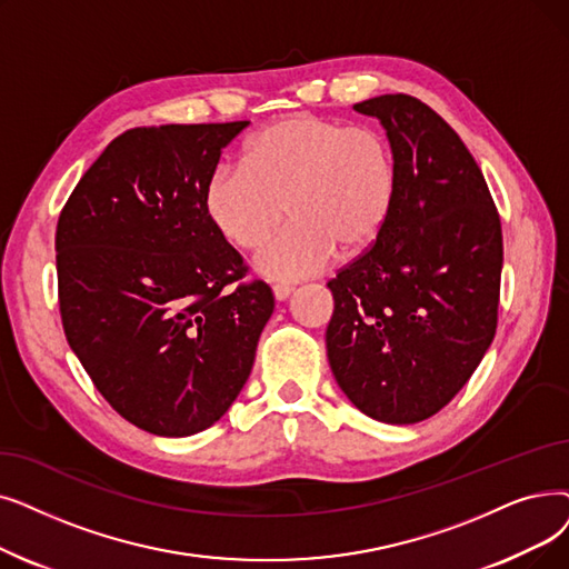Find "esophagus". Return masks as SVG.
Segmentation results:
<instances>
[{"label": "esophagus", "mask_w": 569, "mask_h": 569, "mask_svg": "<svg viewBox=\"0 0 569 569\" xmlns=\"http://www.w3.org/2000/svg\"><path fill=\"white\" fill-rule=\"evenodd\" d=\"M290 295H292V286H286V283H279V286H274V298H277L279 302L288 300Z\"/></svg>", "instance_id": "obj_1"}]
</instances>
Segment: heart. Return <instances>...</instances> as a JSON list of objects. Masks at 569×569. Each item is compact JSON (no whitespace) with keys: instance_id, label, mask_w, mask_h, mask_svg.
Wrapping results in <instances>:
<instances>
[{"instance_id":"1","label":"heart","mask_w":569,"mask_h":569,"mask_svg":"<svg viewBox=\"0 0 569 569\" xmlns=\"http://www.w3.org/2000/svg\"><path fill=\"white\" fill-rule=\"evenodd\" d=\"M395 181L392 148L377 128L298 113L260 130L246 146L243 167H218L204 207L243 253L260 251L288 213L292 223L258 258V269L298 281L323 271L337 249L360 253L377 241Z\"/></svg>"}]
</instances>
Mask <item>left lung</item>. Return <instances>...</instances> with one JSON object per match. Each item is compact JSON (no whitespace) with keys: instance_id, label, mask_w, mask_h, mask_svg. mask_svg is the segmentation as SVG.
<instances>
[{"instance_id":"8db88e82","label":"left lung","mask_w":569,"mask_h":569,"mask_svg":"<svg viewBox=\"0 0 569 569\" xmlns=\"http://www.w3.org/2000/svg\"><path fill=\"white\" fill-rule=\"evenodd\" d=\"M353 109L381 120L398 181L377 241L328 281V360L362 413L411 426L456 398L496 337L500 213L477 160L428 104L398 92Z\"/></svg>"}]
</instances>
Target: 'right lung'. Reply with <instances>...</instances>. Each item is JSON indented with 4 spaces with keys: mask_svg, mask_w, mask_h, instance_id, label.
<instances>
[{
    "mask_svg": "<svg viewBox=\"0 0 569 569\" xmlns=\"http://www.w3.org/2000/svg\"><path fill=\"white\" fill-rule=\"evenodd\" d=\"M249 120L116 137L58 218L64 337L102 398L160 437L202 432L251 375L274 295L249 281L204 188Z\"/></svg>",
    "mask_w": 569,
    "mask_h": 569,
    "instance_id": "add662e5",
    "label": "right lung"
}]
</instances>
